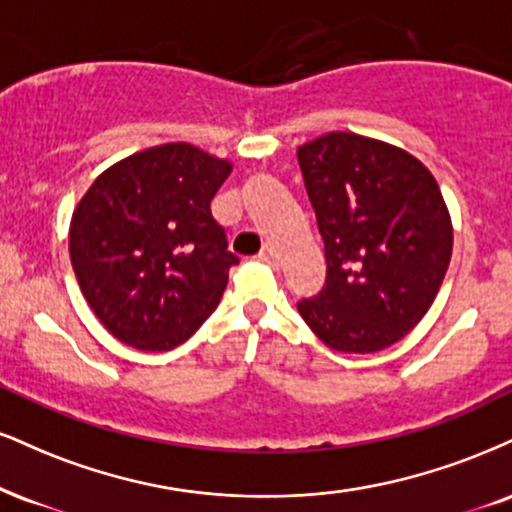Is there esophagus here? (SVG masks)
Instances as JSON below:
<instances>
[{
  "label": "esophagus",
  "instance_id": "34e87169",
  "mask_svg": "<svg viewBox=\"0 0 512 512\" xmlns=\"http://www.w3.org/2000/svg\"><path fill=\"white\" fill-rule=\"evenodd\" d=\"M260 260L264 264H269V267H279V250H276L272 243H264L260 250Z\"/></svg>",
  "mask_w": 512,
  "mask_h": 512
}]
</instances>
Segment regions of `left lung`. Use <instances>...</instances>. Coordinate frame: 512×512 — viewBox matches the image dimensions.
Returning <instances> with one entry per match:
<instances>
[{
    "instance_id": "left-lung-1",
    "label": "left lung",
    "mask_w": 512,
    "mask_h": 512,
    "mask_svg": "<svg viewBox=\"0 0 512 512\" xmlns=\"http://www.w3.org/2000/svg\"><path fill=\"white\" fill-rule=\"evenodd\" d=\"M324 238L326 286L298 305L338 353H377L420 324L453 255L439 183L403 147L331 131L298 147Z\"/></svg>"
}]
</instances>
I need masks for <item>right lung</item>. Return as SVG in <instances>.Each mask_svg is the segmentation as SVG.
Here are the masks:
<instances>
[{"label":"right lung","mask_w":512,"mask_h":512,"mask_svg":"<svg viewBox=\"0 0 512 512\" xmlns=\"http://www.w3.org/2000/svg\"><path fill=\"white\" fill-rule=\"evenodd\" d=\"M229 159L190 143L133 152L104 169L73 209L69 255L90 310L126 346L164 353L219 305L238 257L209 202Z\"/></svg>","instance_id":"right-lung-1"}]
</instances>
